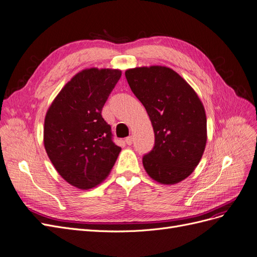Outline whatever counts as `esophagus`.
<instances>
[{"label":"esophagus","instance_id":"1","mask_svg":"<svg viewBox=\"0 0 257 257\" xmlns=\"http://www.w3.org/2000/svg\"><path fill=\"white\" fill-rule=\"evenodd\" d=\"M125 143H126V145H128V146H131L132 144H133V138H132V136H128V137L125 138Z\"/></svg>","mask_w":257,"mask_h":257}]
</instances>
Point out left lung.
<instances>
[{
  "label": "left lung",
  "mask_w": 257,
  "mask_h": 257,
  "mask_svg": "<svg viewBox=\"0 0 257 257\" xmlns=\"http://www.w3.org/2000/svg\"><path fill=\"white\" fill-rule=\"evenodd\" d=\"M125 77L154 131L153 149L143 158L147 174L162 184L184 180L205 151L207 118L203 103L191 85L166 66L131 68Z\"/></svg>",
  "instance_id": "left-lung-1"
}]
</instances>
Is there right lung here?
I'll return each instance as SVG.
<instances>
[{
    "label": "right lung",
    "mask_w": 257,
    "mask_h": 257,
    "mask_svg": "<svg viewBox=\"0 0 257 257\" xmlns=\"http://www.w3.org/2000/svg\"><path fill=\"white\" fill-rule=\"evenodd\" d=\"M120 77L119 69H83L64 85L46 113V152L75 188L98 185L118 159L121 148L113 143L102 109Z\"/></svg>",
    "instance_id": "obj_1"
}]
</instances>
